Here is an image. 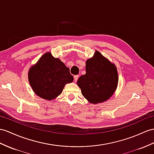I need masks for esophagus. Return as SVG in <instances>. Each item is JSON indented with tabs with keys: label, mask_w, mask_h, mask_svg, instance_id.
<instances>
[{
	"label": "esophagus",
	"mask_w": 154,
	"mask_h": 154,
	"mask_svg": "<svg viewBox=\"0 0 154 154\" xmlns=\"http://www.w3.org/2000/svg\"><path fill=\"white\" fill-rule=\"evenodd\" d=\"M78 78H79V76H78V75H75V76H74V82H76L78 79Z\"/></svg>",
	"instance_id": "obj_1"
}]
</instances>
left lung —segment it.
Segmentation results:
<instances>
[{
    "label": "left lung",
    "instance_id": "8db88e82",
    "mask_svg": "<svg viewBox=\"0 0 154 154\" xmlns=\"http://www.w3.org/2000/svg\"><path fill=\"white\" fill-rule=\"evenodd\" d=\"M85 74L77 81L82 94L90 103L97 104L109 99L117 89L118 74L116 65L99 51L85 62Z\"/></svg>",
    "mask_w": 154,
    "mask_h": 154
}]
</instances>
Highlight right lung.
I'll use <instances>...</instances> for the list:
<instances>
[{"mask_svg": "<svg viewBox=\"0 0 154 154\" xmlns=\"http://www.w3.org/2000/svg\"><path fill=\"white\" fill-rule=\"evenodd\" d=\"M29 84L36 95L51 100L62 93L65 84L74 80L70 69L51 52L41 57L29 70Z\"/></svg>", "mask_w": 154, "mask_h": 154, "instance_id": "add662e5", "label": "right lung"}]
</instances>
